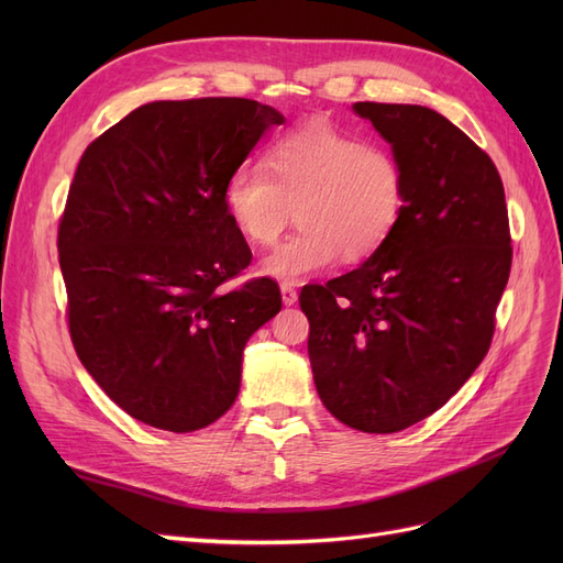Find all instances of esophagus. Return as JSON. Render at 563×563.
<instances>
[{
	"label": "esophagus",
	"instance_id": "esophagus-1",
	"mask_svg": "<svg viewBox=\"0 0 563 563\" xmlns=\"http://www.w3.org/2000/svg\"><path fill=\"white\" fill-rule=\"evenodd\" d=\"M282 300L284 305H296L298 302V291L294 284H282Z\"/></svg>",
	"mask_w": 563,
	"mask_h": 563
}]
</instances>
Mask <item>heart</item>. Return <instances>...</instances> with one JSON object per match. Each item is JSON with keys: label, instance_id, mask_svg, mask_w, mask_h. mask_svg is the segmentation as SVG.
<instances>
[{"label": "heart", "instance_id": "1", "mask_svg": "<svg viewBox=\"0 0 563 563\" xmlns=\"http://www.w3.org/2000/svg\"><path fill=\"white\" fill-rule=\"evenodd\" d=\"M223 207L253 246H272L294 216L300 230L263 261V275L284 284L331 267L340 255L360 263L378 253L406 209L404 166L391 150L329 122L282 133L263 166H240L228 178Z\"/></svg>", "mask_w": 563, "mask_h": 563}]
</instances>
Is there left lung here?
Returning <instances> with one entry per match:
<instances>
[{
	"instance_id": "obj_1",
	"label": "left lung",
	"mask_w": 563,
	"mask_h": 563,
	"mask_svg": "<svg viewBox=\"0 0 563 563\" xmlns=\"http://www.w3.org/2000/svg\"><path fill=\"white\" fill-rule=\"evenodd\" d=\"M391 145L406 209L356 269L308 284V352L323 406L347 428L389 434L432 416L486 356L512 267L496 164L422 106L354 103Z\"/></svg>"
}]
</instances>
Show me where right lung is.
Here are the masks:
<instances>
[{
  "label": "right lung",
  "mask_w": 563,
  "mask_h": 563,
  "mask_svg": "<svg viewBox=\"0 0 563 563\" xmlns=\"http://www.w3.org/2000/svg\"><path fill=\"white\" fill-rule=\"evenodd\" d=\"M282 122L249 98L155 100L79 159L58 223L67 329L91 378L152 428L223 416L246 340L282 310L269 277L225 288L251 249L223 207L228 178Z\"/></svg>",
  "instance_id": "1"
}]
</instances>
